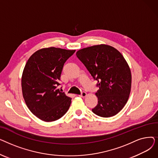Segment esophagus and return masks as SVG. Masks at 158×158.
Returning a JSON list of instances; mask_svg holds the SVG:
<instances>
[{
  "label": "esophagus",
  "instance_id": "34e87169",
  "mask_svg": "<svg viewBox=\"0 0 158 158\" xmlns=\"http://www.w3.org/2000/svg\"><path fill=\"white\" fill-rule=\"evenodd\" d=\"M79 96L81 97H85L86 96V93L85 92H82L81 93V94L79 95Z\"/></svg>",
  "mask_w": 158,
  "mask_h": 158
}]
</instances>
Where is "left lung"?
<instances>
[{
  "label": "left lung",
  "instance_id": "8db88e82",
  "mask_svg": "<svg viewBox=\"0 0 158 158\" xmlns=\"http://www.w3.org/2000/svg\"><path fill=\"white\" fill-rule=\"evenodd\" d=\"M76 56L97 81L98 104L92 111L105 118L117 114L127 103L131 87V73L123 56L107 45L81 49Z\"/></svg>",
  "mask_w": 158,
  "mask_h": 158
}]
</instances>
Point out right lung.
<instances>
[{
	"instance_id": "obj_1",
	"label": "right lung",
	"mask_w": 158,
	"mask_h": 158,
	"mask_svg": "<svg viewBox=\"0 0 158 158\" xmlns=\"http://www.w3.org/2000/svg\"><path fill=\"white\" fill-rule=\"evenodd\" d=\"M75 50L49 47L33 54L25 66L22 77L23 97L28 108L45 122L61 118L69 109L72 98L60 86L64 63Z\"/></svg>"
}]
</instances>
